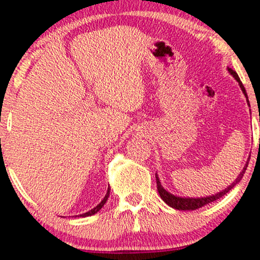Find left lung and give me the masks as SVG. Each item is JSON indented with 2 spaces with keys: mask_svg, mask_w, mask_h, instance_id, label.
<instances>
[{
  "mask_svg": "<svg viewBox=\"0 0 260 260\" xmlns=\"http://www.w3.org/2000/svg\"><path fill=\"white\" fill-rule=\"evenodd\" d=\"M229 71H230V73L232 74V76H233L234 78H236L238 83H239L241 91L244 92L245 97H246V101H247V103H248L247 94H246V90H245L243 83H241V81H240V78L238 77V74H237L236 71H233L232 69H230V67H229ZM248 105H250V104H248ZM248 161H250V157H248L246 165H245L244 169H243V172H241V173L239 174V176L237 177L236 181H234V182H233L232 184H231V186L227 187L225 190L220 191V193L215 194V195H211V197H206V198H198V199L175 197V195L170 194V193H168V191H167L166 189H163V187L161 186V182H159L158 177H157V175H156V183H157L158 194H159V197H161V198L163 199V201H165L167 205H169L170 207H173V208H175V209H179V211H190V209H191V211H194V209L201 208V207H204V206L211 204V202L218 200V199H220V198H222L223 195H225L226 193H229V191H230L231 189H232V188H233L234 186H236L237 183H239L240 180L243 179V176H244V174H245V170H246V168H247Z\"/></svg>",
  "mask_w": 260,
  "mask_h": 260,
  "instance_id": "1",
  "label": "left lung"
}]
</instances>
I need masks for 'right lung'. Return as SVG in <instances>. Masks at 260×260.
<instances>
[{
    "label": "right lung",
    "instance_id": "obj_1",
    "mask_svg": "<svg viewBox=\"0 0 260 260\" xmlns=\"http://www.w3.org/2000/svg\"><path fill=\"white\" fill-rule=\"evenodd\" d=\"M109 194H110V188L108 189V193H106V195H105V198L103 199L102 200V202L101 204H99L98 206H95V207L93 208V209H91V211H88L87 213H84V214H81L80 216H90V215H93V214H95V213L97 212H99L102 209V207L103 206L105 205V202H106V200H108V198H109Z\"/></svg>",
    "mask_w": 260,
    "mask_h": 260
}]
</instances>
